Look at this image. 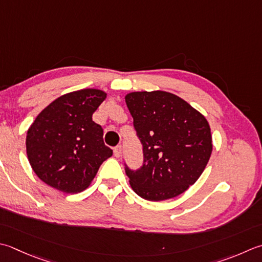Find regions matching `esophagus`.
Returning a JSON list of instances; mask_svg holds the SVG:
<instances>
[{
	"label": "esophagus",
	"instance_id": "34e87169",
	"mask_svg": "<svg viewBox=\"0 0 262 262\" xmlns=\"http://www.w3.org/2000/svg\"><path fill=\"white\" fill-rule=\"evenodd\" d=\"M114 155L116 158H120L121 157V146L120 145H117L114 148Z\"/></svg>",
	"mask_w": 262,
	"mask_h": 262
}]
</instances>
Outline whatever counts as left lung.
Listing matches in <instances>:
<instances>
[{
	"label": "left lung",
	"instance_id": "left-lung-1",
	"mask_svg": "<svg viewBox=\"0 0 262 262\" xmlns=\"http://www.w3.org/2000/svg\"><path fill=\"white\" fill-rule=\"evenodd\" d=\"M143 145L144 161L126 175L137 195L148 201L178 196L195 183L209 162L212 137L201 112L165 91L125 96Z\"/></svg>",
	"mask_w": 262,
	"mask_h": 262
}]
</instances>
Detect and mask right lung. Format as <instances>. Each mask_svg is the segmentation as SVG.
Listing matches in <instances>:
<instances>
[{
    "label": "right lung",
    "mask_w": 262,
    "mask_h": 262,
    "mask_svg": "<svg viewBox=\"0 0 262 262\" xmlns=\"http://www.w3.org/2000/svg\"><path fill=\"white\" fill-rule=\"evenodd\" d=\"M106 93L84 89L64 94L36 117L26 137V151L37 177L63 193L90 186L102 162L112 156L103 129L92 116Z\"/></svg>",
    "instance_id": "1"
}]
</instances>
